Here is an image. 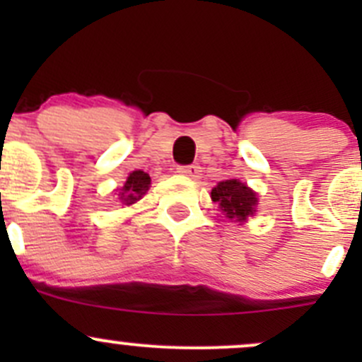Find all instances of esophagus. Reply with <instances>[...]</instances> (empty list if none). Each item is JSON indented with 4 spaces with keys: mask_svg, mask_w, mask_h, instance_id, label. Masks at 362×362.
<instances>
[{
    "mask_svg": "<svg viewBox=\"0 0 362 362\" xmlns=\"http://www.w3.org/2000/svg\"><path fill=\"white\" fill-rule=\"evenodd\" d=\"M177 173H180L182 177L198 178L199 175H202V168L196 166V164H189V166H178Z\"/></svg>",
    "mask_w": 362,
    "mask_h": 362,
    "instance_id": "esophagus-1",
    "label": "esophagus"
}]
</instances>
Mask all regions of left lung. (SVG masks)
I'll return each mask as SVG.
<instances>
[{"label": "left lung", "mask_w": 362, "mask_h": 362, "mask_svg": "<svg viewBox=\"0 0 362 362\" xmlns=\"http://www.w3.org/2000/svg\"><path fill=\"white\" fill-rule=\"evenodd\" d=\"M211 199L218 203L226 217L236 218L238 222H243L249 215L254 214L255 204H257V194L236 178L218 182L211 189Z\"/></svg>", "instance_id": "left-lung-1"}]
</instances>
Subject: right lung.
Instances as JSON below:
<instances>
[{"label":"right lung","mask_w":362,"mask_h":362,"mask_svg":"<svg viewBox=\"0 0 362 362\" xmlns=\"http://www.w3.org/2000/svg\"><path fill=\"white\" fill-rule=\"evenodd\" d=\"M148 185H151V177H148V173H145V171L141 170L133 171V173H129V177H127L124 187L120 189L119 199L124 204H133L148 191Z\"/></svg>","instance_id":"right-lung-1"}]
</instances>
